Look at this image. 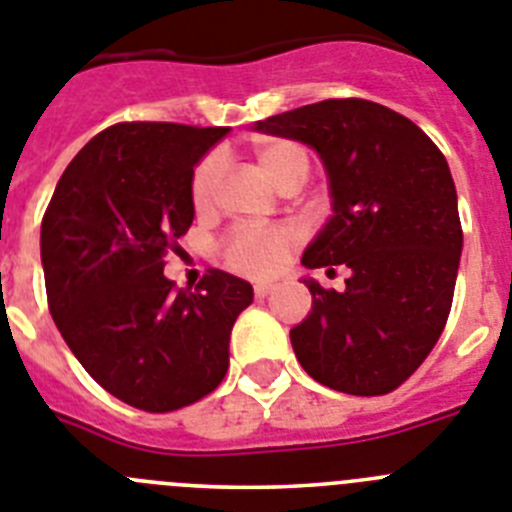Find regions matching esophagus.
<instances>
[{
    "mask_svg": "<svg viewBox=\"0 0 512 512\" xmlns=\"http://www.w3.org/2000/svg\"><path fill=\"white\" fill-rule=\"evenodd\" d=\"M273 291V283H255V296L257 299H265Z\"/></svg>",
    "mask_w": 512,
    "mask_h": 512,
    "instance_id": "obj_1",
    "label": "esophagus"
}]
</instances>
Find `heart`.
Returning a JSON list of instances; mask_svg holds the SVG:
<instances>
[{"mask_svg":"<svg viewBox=\"0 0 512 512\" xmlns=\"http://www.w3.org/2000/svg\"><path fill=\"white\" fill-rule=\"evenodd\" d=\"M257 162L265 175L278 185H301L309 175V151L296 141L270 139L257 146ZM221 175H224V159L221 154H208L193 172L190 180V198L198 213H208L216 206ZM301 242L296 226H237L221 242V257L231 270H237L250 278H265L286 265L293 247Z\"/></svg>","mask_w":512,"mask_h":512,"instance_id":"obj_1","label":"heart"}]
</instances>
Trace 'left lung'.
Listing matches in <instances>:
<instances>
[{
  "label": "left lung",
  "instance_id": "1",
  "mask_svg": "<svg viewBox=\"0 0 512 512\" xmlns=\"http://www.w3.org/2000/svg\"><path fill=\"white\" fill-rule=\"evenodd\" d=\"M257 131L319 151L335 213L301 262L350 268L345 291L304 281L311 314L291 330L293 353L330 389L389 394L428 358L453 304L464 231L443 151L361 97L270 115Z\"/></svg>",
  "mask_w": 512,
  "mask_h": 512
}]
</instances>
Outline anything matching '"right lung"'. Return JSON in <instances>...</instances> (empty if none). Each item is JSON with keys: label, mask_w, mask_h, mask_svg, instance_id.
<instances>
[{"label": "right lung", "mask_w": 512, "mask_h": 512, "mask_svg": "<svg viewBox=\"0 0 512 512\" xmlns=\"http://www.w3.org/2000/svg\"><path fill=\"white\" fill-rule=\"evenodd\" d=\"M229 128L131 121L71 159L43 213L51 317L84 371L121 402L172 412L224 381L252 286L224 270L177 288L164 257L195 216V162Z\"/></svg>", "instance_id": "add662e5"}]
</instances>
